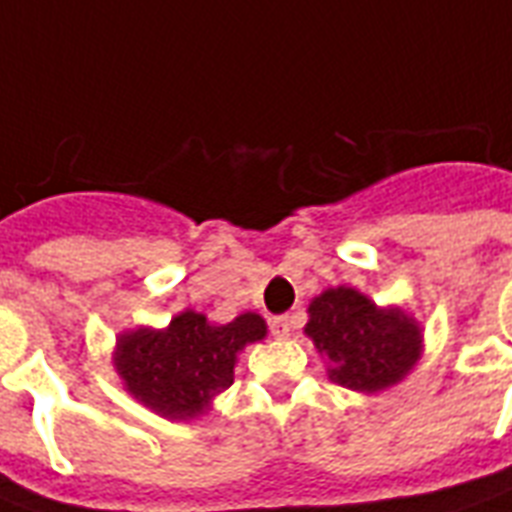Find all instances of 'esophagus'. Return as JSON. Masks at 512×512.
Returning <instances> with one entry per match:
<instances>
[{
    "instance_id": "34e87169",
    "label": "esophagus",
    "mask_w": 512,
    "mask_h": 512,
    "mask_svg": "<svg viewBox=\"0 0 512 512\" xmlns=\"http://www.w3.org/2000/svg\"><path fill=\"white\" fill-rule=\"evenodd\" d=\"M271 333H273V338H279V341H282V338H290L292 319L290 317H276L271 322Z\"/></svg>"
}]
</instances>
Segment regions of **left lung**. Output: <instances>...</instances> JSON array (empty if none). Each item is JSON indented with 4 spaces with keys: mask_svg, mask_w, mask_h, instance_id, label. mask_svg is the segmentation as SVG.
I'll list each match as a JSON object with an SVG mask.
<instances>
[{
    "mask_svg": "<svg viewBox=\"0 0 512 512\" xmlns=\"http://www.w3.org/2000/svg\"><path fill=\"white\" fill-rule=\"evenodd\" d=\"M327 378L357 395H381L411 376L424 354V330L400 306H378L357 287H327L308 303L303 327Z\"/></svg>",
    "mask_w": 512,
    "mask_h": 512,
    "instance_id": "8db88e82",
    "label": "left lung"
}]
</instances>
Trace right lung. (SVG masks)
<instances>
[{
  "mask_svg": "<svg viewBox=\"0 0 512 512\" xmlns=\"http://www.w3.org/2000/svg\"><path fill=\"white\" fill-rule=\"evenodd\" d=\"M268 335L265 319L244 311L228 325L185 308L166 327L117 333L112 368L136 403L169 421H195L233 384L239 354Z\"/></svg>",
  "mask_w": 512,
  "mask_h": 512,
  "instance_id": "1",
  "label": "right lung"
}]
</instances>
